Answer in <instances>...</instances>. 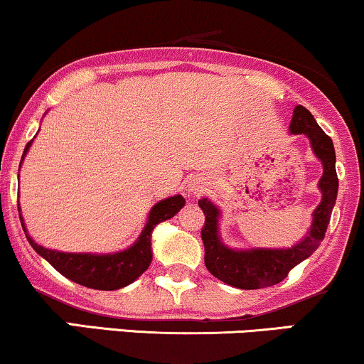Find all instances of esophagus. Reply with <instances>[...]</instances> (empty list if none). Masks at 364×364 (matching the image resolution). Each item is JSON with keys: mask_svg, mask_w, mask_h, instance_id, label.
Masks as SVG:
<instances>
[{"mask_svg": "<svg viewBox=\"0 0 364 364\" xmlns=\"http://www.w3.org/2000/svg\"><path fill=\"white\" fill-rule=\"evenodd\" d=\"M203 188H205L203 183H200L198 179H196V181L193 179V181L190 183V186H188V191H191V193H198V191L203 190Z\"/></svg>", "mask_w": 364, "mask_h": 364, "instance_id": "esophagus-1", "label": "esophagus"}]
</instances>
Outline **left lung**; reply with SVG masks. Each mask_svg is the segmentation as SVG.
I'll return each instance as SVG.
<instances>
[{"label":"left lung","mask_w":364,"mask_h":364,"mask_svg":"<svg viewBox=\"0 0 364 364\" xmlns=\"http://www.w3.org/2000/svg\"><path fill=\"white\" fill-rule=\"evenodd\" d=\"M290 132L304 134L309 137L314 154L322 163L323 173L318 188L322 191V201L314 210L310 230L296 246L288 249H230L222 242L218 235V217L220 210L208 198L198 200L200 208L205 213V225L201 229V240L205 246V266L213 277L230 287L240 290H257L273 287L288 277L290 269L299 262L307 259L321 246L327 225H329L332 208L337 198L336 151L332 139L318 127L312 113L307 108L295 107L290 124Z\"/></svg>","instance_id":"1"}]
</instances>
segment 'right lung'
<instances>
[{"instance_id":"add662e5","label":"right lung","mask_w":364,"mask_h":364,"mask_svg":"<svg viewBox=\"0 0 364 364\" xmlns=\"http://www.w3.org/2000/svg\"><path fill=\"white\" fill-rule=\"evenodd\" d=\"M30 144H32V140L25 147L23 157L27 154ZM183 207H185V198L181 195H174L166 200H161L149 212L146 227L140 232L139 239L130 247L113 254L60 252L54 251V249L38 246L27 234L21 215L20 220L25 234H27L30 246L35 249V252L41 254L43 259L49 261L63 277L77 284H82L86 288L110 291L124 288L127 284L135 282L149 268L152 261V230H154L157 224L176 215Z\"/></svg>"}]
</instances>
